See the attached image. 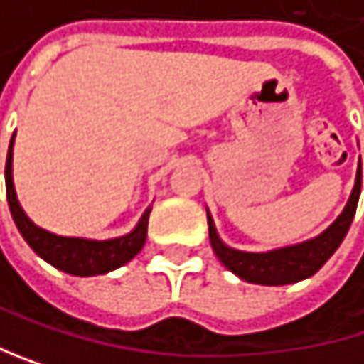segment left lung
Segmentation results:
<instances>
[{"mask_svg":"<svg viewBox=\"0 0 364 364\" xmlns=\"http://www.w3.org/2000/svg\"><path fill=\"white\" fill-rule=\"evenodd\" d=\"M360 184H363V173L360 165L356 171V182L352 188V195L345 204L343 213L317 236L295 245H284L267 252H245L230 247L221 241L217 232L215 219L210 210L206 208L208 215V234H210V245L217 254V258L223 262L225 269H230L234 276L250 284H264V287H282V284H295L306 278L315 276L317 271L328 262V258L338 250L343 243L345 234H348L358 197H360Z\"/></svg>","mask_w":364,"mask_h":364,"instance_id":"8db88e82","label":"left lung"}]
</instances>
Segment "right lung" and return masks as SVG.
I'll list each match as a JSON object with an SVG mask.
<instances>
[{
    "mask_svg": "<svg viewBox=\"0 0 364 364\" xmlns=\"http://www.w3.org/2000/svg\"><path fill=\"white\" fill-rule=\"evenodd\" d=\"M12 147H14V134L8 147L6 158V195L8 206L12 213V219L19 228L21 236L28 241V245L51 267H56L65 274L71 276H102L108 271H114L130 262L145 245L147 239V221L151 208L147 206L136 225L123 236L114 239H86V236H63L56 232H49L41 225H36L26 210L21 208L16 199L14 180H12Z\"/></svg>",
    "mask_w": 364,
    "mask_h": 364,
    "instance_id": "obj_1",
    "label": "right lung"
}]
</instances>
